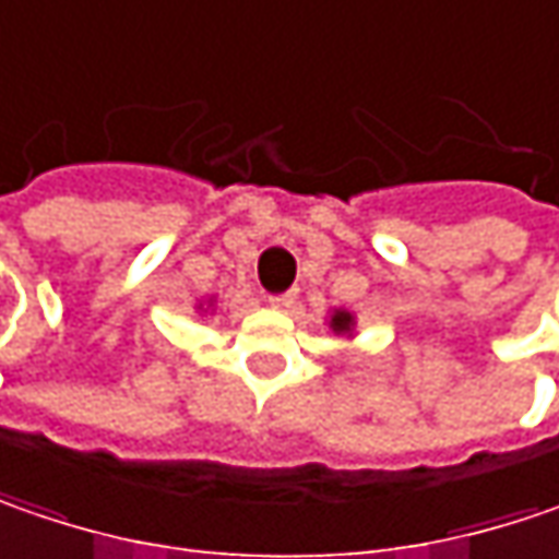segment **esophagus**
<instances>
[{"instance_id": "34e87169", "label": "esophagus", "mask_w": 559, "mask_h": 559, "mask_svg": "<svg viewBox=\"0 0 559 559\" xmlns=\"http://www.w3.org/2000/svg\"><path fill=\"white\" fill-rule=\"evenodd\" d=\"M294 300H297V290H284V294H272L269 297V304L275 306V309H290Z\"/></svg>"}]
</instances>
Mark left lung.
<instances>
[{
    "mask_svg": "<svg viewBox=\"0 0 559 559\" xmlns=\"http://www.w3.org/2000/svg\"><path fill=\"white\" fill-rule=\"evenodd\" d=\"M331 328H334V331H347V328H350V312H334Z\"/></svg>",
    "mask_w": 559,
    "mask_h": 559,
    "instance_id": "left-lung-1",
    "label": "left lung"
}]
</instances>
